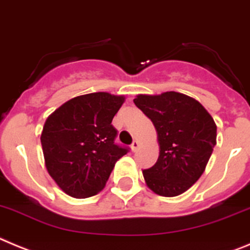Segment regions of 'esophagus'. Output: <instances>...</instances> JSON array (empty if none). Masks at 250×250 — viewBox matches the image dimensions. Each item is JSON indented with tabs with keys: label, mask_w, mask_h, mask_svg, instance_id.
I'll use <instances>...</instances> for the list:
<instances>
[{
	"label": "esophagus",
	"mask_w": 250,
	"mask_h": 250,
	"mask_svg": "<svg viewBox=\"0 0 250 250\" xmlns=\"http://www.w3.org/2000/svg\"><path fill=\"white\" fill-rule=\"evenodd\" d=\"M139 146H141V143H139L138 141H133V143H132L130 148H132V150H133V152H136V150L139 148Z\"/></svg>",
	"instance_id": "obj_1"
}]
</instances>
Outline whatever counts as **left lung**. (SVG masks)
Instances as JSON below:
<instances>
[{
  "label": "left lung",
  "mask_w": 250,
  "mask_h": 250,
  "mask_svg": "<svg viewBox=\"0 0 250 250\" xmlns=\"http://www.w3.org/2000/svg\"><path fill=\"white\" fill-rule=\"evenodd\" d=\"M134 104L157 130L159 156L143 170L147 187L162 197H175L201 178L217 145V125L194 98L179 92L138 94Z\"/></svg>",
  "instance_id": "1"
}]
</instances>
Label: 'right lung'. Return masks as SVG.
Instances as JSON below:
<instances>
[{"label": "right lung", "mask_w": 250, "mask_h": 250, "mask_svg": "<svg viewBox=\"0 0 250 250\" xmlns=\"http://www.w3.org/2000/svg\"><path fill=\"white\" fill-rule=\"evenodd\" d=\"M125 96L107 92L83 94L56 109L41 134L47 172L61 189L88 198L104 188L114 164L128 152L114 145L112 120Z\"/></svg>", "instance_id": "right-lung-1"}]
</instances>
